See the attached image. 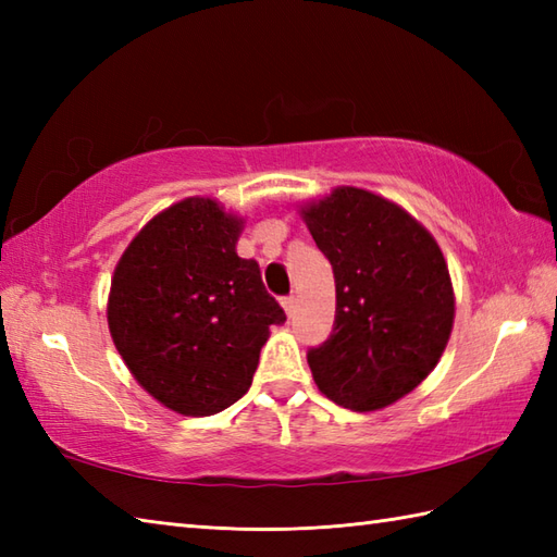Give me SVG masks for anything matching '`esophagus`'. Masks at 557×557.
<instances>
[{
  "label": "esophagus",
  "mask_w": 557,
  "mask_h": 557,
  "mask_svg": "<svg viewBox=\"0 0 557 557\" xmlns=\"http://www.w3.org/2000/svg\"><path fill=\"white\" fill-rule=\"evenodd\" d=\"M282 309L287 311V315H292L294 309H297V299H294V297H285V299H282Z\"/></svg>",
  "instance_id": "obj_1"
}]
</instances>
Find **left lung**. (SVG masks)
Listing matches in <instances>:
<instances>
[{
    "label": "left lung",
    "mask_w": 557,
    "mask_h": 557,
    "mask_svg": "<svg viewBox=\"0 0 557 557\" xmlns=\"http://www.w3.org/2000/svg\"><path fill=\"white\" fill-rule=\"evenodd\" d=\"M335 272V325L309 349L318 389L351 411L385 409L441 361L455 292L441 246L393 200L357 186L301 208Z\"/></svg>",
    "instance_id": "8db88e82"
}]
</instances>
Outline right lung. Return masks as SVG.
Wrapping results in <instances>:
<instances>
[{"instance_id":"obj_1","label":"right lung","mask_w":557,"mask_h":557,"mask_svg":"<svg viewBox=\"0 0 557 557\" xmlns=\"http://www.w3.org/2000/svg\"><path fill=\"white\" fill-rule=\"evenodd\" d=\"M244 220L212 198L162 210L114 268L108 325L148 395L210 417L251 387L270 325L287 321L256 260L236 256Z\"/></svg>"}]
</instances>
